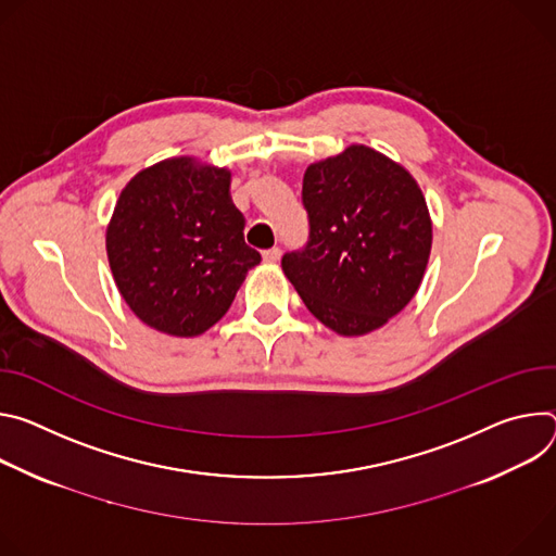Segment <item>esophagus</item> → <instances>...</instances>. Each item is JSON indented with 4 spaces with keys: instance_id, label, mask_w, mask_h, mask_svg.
I'll list each match as a JSON object with an SVG mask.
<instances>
[{
    "instance_id": "1",
    "label": "esophagus",
    "mask_w": 556,
    "mask_h": 556,
    "mask_svg": "<svg viewBox=\"0 0 556 556\" xmlns=\"http://www.w3.org/2000/svg\"><path fill=\"white\" fill-rule=\"evenodd\" d=\"M263 261H265L267 265H276V263L280 261V250H278V247H271V250L263 252Z\"/></svg>"
}]
</instances>
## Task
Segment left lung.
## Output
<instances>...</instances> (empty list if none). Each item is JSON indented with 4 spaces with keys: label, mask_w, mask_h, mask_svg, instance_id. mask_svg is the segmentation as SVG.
<instances>
[{
    "label": "left lung",
    "mask_w": 556,
    "mask_h": 556,
    "mask_svg": "<svg viewBox=\"0 0 556 556\" xmlns=\"http://www.w3.org/2000/svg\"><path fill=\"white\" fill-rule=\"evenodd\" d=\"M309 242L282 256V271L325 327L344 338L384 327L417 293L433 220L413 174L353 143L302 178Z\"/></svg>",
    "instance_id": "1"
}]
</instances>
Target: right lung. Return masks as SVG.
Returning a JSON list of instances; mask_svg holds the SVG:
<instances>
[{"label":"right lung","mask_w":556,"mask_h":556,"mask_svg":"<svg viewBox=\"0 0 556 556\" xmlns=\"http://www.w3.org/2000/svg\"><path fill=\"white\" fill-rule=\"evenodd\" d=\"M231 172L172 156L137 172L105 229L114 285L148 327L197 338L231 306L261 254L244 244Z\"/></svg>","instance_id":"1"}]
</instances>
